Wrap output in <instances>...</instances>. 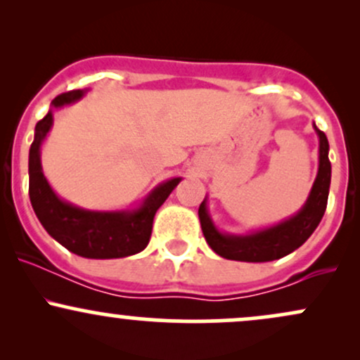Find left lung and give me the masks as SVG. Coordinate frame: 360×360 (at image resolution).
<instances>
[{"mask_svg":"<svg viewBox=\"0 0 360 360\" xmlns=\"http://www.w3.org/2000/svg\"><path fill=\"white\" fill-rule=\"evenodd\" d=\"M315 130L318 139H320L318 174L307 203L295 217L249 235L221 233L210 218L205 198L203 203L200 205V210H198L201 230H203L208 245L220 257L242 260V262H269V260L281 259L291 254L292 250L303 245L309 238V235L315 232L326 210L330 179H332V166H330L328 160V140H326L323 131L318 130L316 125Z\"/></svg>","mask_w":360,"mask_h":360,"instance_id":"obj_1","label":"left lung"}]
</instances>
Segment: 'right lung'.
Listing matches in <instances>:
<instances>
[{"label": "right lung", "instance_id": "obj_1", "mask_svg": "<svg viewBox=\"0 0 360 360\" xmlns=\"http://www.w3.org/2000/svg\"><path fill=\"white\" fill-rule=\"evenodd\" d=\"M84 91L76 89L53 98V108L81 100ZM53 122L52 110L35 125V139L28 155L32 206L52 238L65 249L88 259H118L142 252L150 240L155 212L167 200L181 177L159 184L134 212H91L60 200L45 179L40 164V146Z\"/></svg>", "mask_w": 360, "mask_h": 360}]
</instances>
